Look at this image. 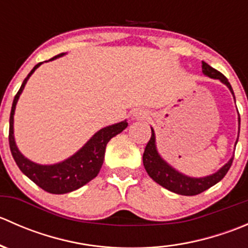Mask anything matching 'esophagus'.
Returning a JSON list of instances; mask_svg holds the SVG:
<instances>
[{"instance_id":"esophagus-1","label":"esophagus","mask_w":248,"mask_h":248,"mask_svg":"<svg viewBox=\"0 0 248 248\" xmlns=\"http://www.w3.org/2000/svg\"><path fill=\"white\" fill-rule=\"evenodd\" d=\"M133 116L136 117V119H138V120L147 119V117H149V111H147V110H145V109H141V108L136 109V110H134V112H133Z\"/></svg>"}]
</instances>
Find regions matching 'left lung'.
Returning a JSON list of instances; mask_svg holds the SVG:
<instances>
[{"mask_svg": "<svg viewBox=\"0 0 248 248\" xmlns=\"http://www.w3.org/2000/svg\"><path fill=\"white\" fill-rule=\"evenodd\" d=\"M202 69L204 76L211 78V79H218L222 84L226 85L229 89V91L232 92L235 101V96L234 92H232V85L229 84L228 79H227L223 74L219 73V72L216 71L215 68H212L211 66H209V64L204 61H202ZM237 114H239V112H237ZM237 121H239L240 132V116L237 117ZM151 132V138H150L149 142H147L146 147H145L144 155H142V163H144L145 170L147 171L149 176L151 177L154 181H156L157 184L161 185L162 187L168 189V191L174 192V193L176 194H181V196H196V194H199L202 193V192L206 191L207 188H210V187H212L214 185H216L217 182L221 181V180L226 176L229 168H231L234 157H232V158L216 172H214V174L211 175H207V176L193 177L182 174L181 171L176 170L174 167H171L170 164H169L166 159H163V157L159 155L156 145V136H155V131L152 127ZM237 139L236 141H235V146H236L237 144Z\"/></svg>", "mask_w": 248, "mask_h": 248, "instance_id": "left-lung-1", "label": "left lung"}]
</instances>
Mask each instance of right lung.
I'll list each match as a JSON object with an SVG mask.
<instances>
[{"instance_id":"obj_1","label":"right lung","mask_w":248,"mask_h":248,"mask_svg":"<svg viewBox=\"0 0 248 248\" xmlns=\"http://www.w3.org/2000/svg\"><path fill=\"white\" fill-rule=\"evenodd\" d=\"M63 55L64 54L57 55V56L50 59L49 61H52ZM42 63L43 62L33 67L29 76L25 78L21 87L14 97L11 117H9V147H11L12 156L20 170L30 180H32L37 186L49 193L64 194L80 188L98 175L104 161L107 144L112 137L121 133L128 126V124H127V120H124V121L117 122V124H110V126L99 129L97 133H94L87 140L86 144H84L81 149L59 163L38 164L25 157L17 149L16 138H14V112H16V103L19 101L20 94L24 91L27 80Z\"/></svg>"}]
</instances>
